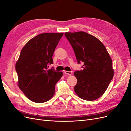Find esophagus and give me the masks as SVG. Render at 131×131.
<instances>
[{"instance_id": "1", "label": "esophagus", "mask_w": 131, "mask_h": 131, "mask_svg": "<svg viewBox=\"0 0 131 131\" xmlns=\"http://www.w3.org/2000/svg\"><path fill=\"white\" fill-rule=\"evenodd\" d=\"M64 73L66 74H67L68 75H71L72 74V72H69V71H64Z\"/></svg>"}]
</instances>
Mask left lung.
Segmentation results:
<instances>
[{
	"instance_id": "left-lung-1",
	"label": "left lung",
	"mask_w": 131,
	"mask_h": 131,
	"mask_svg": "<svg viewBox=\"0 0 131 131\" xmlns=\"http://www.w3.org/2000/svg\"><path fill=\"white\" fill-rule=\"evenodd\" d=\"M82 70L75 72L77 84L74 91L82 100L92 101L102 96L114 76L112 60L105 46L85 31L65 33Z\"/></svg>"
}]
</instances>
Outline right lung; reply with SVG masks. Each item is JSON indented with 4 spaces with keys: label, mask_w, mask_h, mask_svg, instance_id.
Wrapping results in <instances>:
<instances>
[{
    "label": "right lung",
    "mask_w": 131,
    "mask_h": 131,
    "mask_svg": "<svg viewBox=\"0 0 131 131\" xmlns=\"http://www.w3.org/2000/svg\"><path fill=\"white\" fill-rule=\"evenodd\" d=\"M63 33H42L27 42L16 63L18 85L32 102L49 101L54 94L55 85L63 75L53 68L52 56Z\"/></svg>",
    "instance_id": "add662e5"
}]
</instances>
